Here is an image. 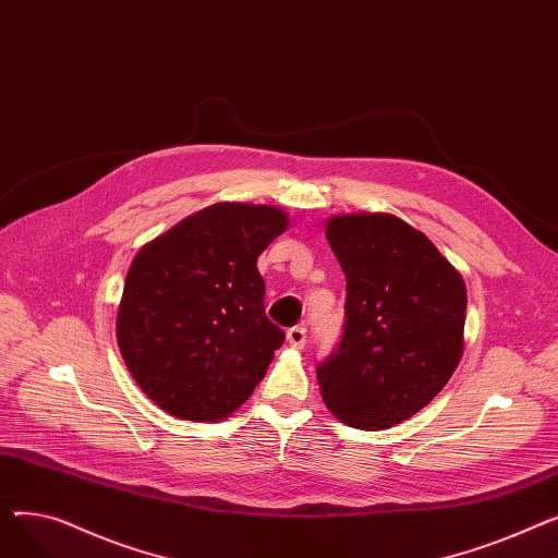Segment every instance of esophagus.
<instances>
[{"mask_svg": "<svg viewBox=\"0 0 558 558\" xmlns=\"http://www.w3.org/2000/svg\"><path fill=\"white\" fill-rule=\"evenodd\" d=\"M305 339H307V335H305L303 326H294V328L287 330V341H289L291 348H303Z\"/></svg>", "mask_w": 558, "mask_h": 558, "instance_id": "obj_1", "label": "esophagus"}]
</instances>
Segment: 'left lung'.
I'll list each match as a JSON object with an SVG mask.
<instances>
[{"instance_id": "left-lung-1", "label": "left lung", "mask_w": 558, "mask_h": 558, "mask_svg": "<svg viewBox=\"0 0 558 558\" xmlns=\"http://www.w3.org/2000/svg\"><path fill=\"white\" fill-rule=\"evenodd\" d=\"M326 238L348 299L343 339L316 368L320 396L350 427L398 425L429 404L461 362L465 282L396 215H335Z\"/></svg>"}]
</instances>
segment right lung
I'll list each match as a JSON object with an SVG mask.
<instances>
[{
	"label": "right lung",
	"mask_w": 558,
	"mask_h": 558,
	"mask_svg": "<svg viewBox=\"0 0 558 558\" xmlns=\"http://www.w3.org/2000/svg\"><path fill=\"white\" fill-rule=\"evenodd\" d=\"M289 226L276 205H208L144 244L117 310V345L167 414L217 423L267 373L284 332L264 314L257 257Z\"/></svg>",
	"instance_id": "right-lung-1"
}]
</instances>
